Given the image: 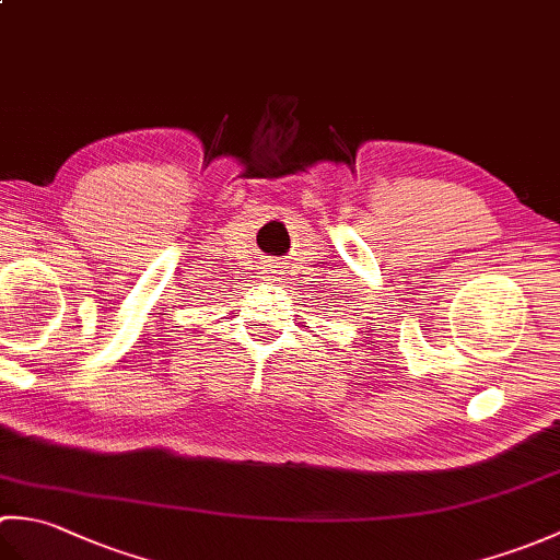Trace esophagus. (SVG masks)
<instances>
[{"mask_svg": "<svg viewBox=\"0 0 560 560\" xmlns=\"http://www.w3.org/2000/svg\"><path fill=\"white\" fill-rule=\"evenodd\" d=\"M267 273H279V269H273V267H269V269H267Z\"/></svg>", "mask_w": 560, "mask_h": 560, "instance_id": "1", "label": "esophagus"}]
</instances>
